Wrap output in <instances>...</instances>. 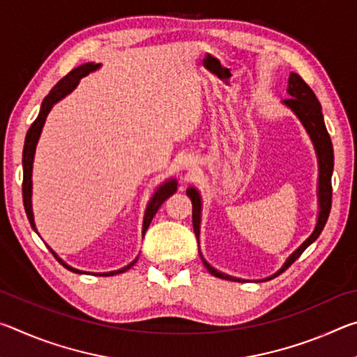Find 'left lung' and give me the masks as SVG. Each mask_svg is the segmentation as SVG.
<instances>
[{
    "label": "left lung",
    "mask_w": 357,
    "mask_h": 357,
    "mask_svg": "<svg viewBox=\"0 0 357 357\" xmlns=\"http://www.w3.org/2000/svg\"><path fill=\"white\" fill-rule=\"evenodd\" d=\"M288 94L291 96V98L285 99V104L291 108L296 114H298L299 119L302 121V124L305 126V129L310 134L312 142H313V144H315V149L318 154L319 214H318L315 231H313L310 234V238L307 239L305 243L302 244L299 249L287 259L285 264H283V268L275 275H279L287 268H289V266H291L296 259L302 255V252H304L307 247H309L313 241H315L319 234H321L326 222H328L331 206H332L331 178H332V170H334V149H332L331 137L328 134V130H326L323 113H321V105H319L315 93L312 91V88L304 80H302V77L298 74L289 75ZM187 197L192 200V223H193V231H195L197 239H198V236H200V211H202L200 195H198V192L195 189H187ZM200 257H202V253H200ZM202 259H203V257H202ZM203 264L206 266V269L214 277H219V279H223V280H238V279H233V277L219 273V271H215L213 266H209L206 261H204V259H203ZM275 275H273V277H275ZM273 277H269V279H273ZM238 282H241V280H238Z\"/></svg>",
    "instance_id": "1"
}]
</instances>
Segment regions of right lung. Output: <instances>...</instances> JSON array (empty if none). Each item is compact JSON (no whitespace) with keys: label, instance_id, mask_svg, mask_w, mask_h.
<instances>
[{"label":"right lung","instance_id":"obj_1","mask_svg":"<svg viewBox=\"0 0 357 357\" xmlns=\"http://www.w3.org/2000/svg\"><path fill=\"white\" fill-rule=\"evenodd\" d=\"M100 64H94V63H86L80 66V68H77L74 70H70L68 75L63 77L61 80H59L50 93L45 96L44 102H42L40 105V112L38 114V118L34 119V123L31 124V128L28 129L26 132V138H25V146H23V183H22V192H23V206H25V213L29 223H31V227L36 233H38V229H36L34 225V217H33V209H31V172H33V159H34V151H36V144H38L39 140V135H40V130H42V126L45 123V118L48 112H50V108L53 107V104H56L59 99H63L66 94H69L72 89H74L78 82H80V78L86 77L89 72H93L99 68ZM176 181H168L164 185H160V189L155 192V195L151 198V202L146 208V213H144V220H143V236L144 233H146V229L149 227L151 220H153V217L155 215L157 209L162 206V203H164L168 197H172L174 192H176ZM50 252L53 255L56 257V253L50 249ZM56 259L63 266H66L69 271H74V273L80 274V271H77L74 268H70L66 263H63L61 259L56 257ZM135 258L134 261L130 264L126 266V268L119 269V271H113V273H105V274H99V275H114V274H121V273H126V271L130 269L132 266L137 263Z\"/></svg>","mask_w":357,"mask_h":357}]
</instances>
